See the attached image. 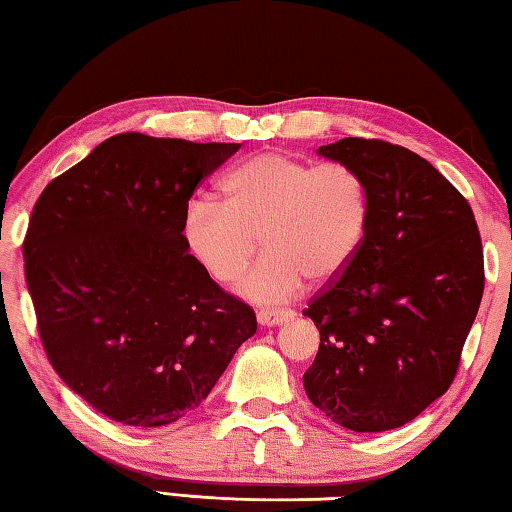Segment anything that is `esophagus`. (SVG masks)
<instances>
[{
  "label": "esophagus",
  "mask_w": 512,
  "mask_h": 512,
  "mask_svg": "<svg viewBox=\"0 0 512 512\" xmlns=\"http://www.w3.org/2000/svg\"><path fill=\"white\" fill-rule=\"evenodd\" d=\"M296 318L291 309H262L257 314V323L264 327H277L289 323V320Z\"/></svg>",
  "instance_id": "34e87169"
}]
</instances>
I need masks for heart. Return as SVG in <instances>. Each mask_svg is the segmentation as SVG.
<instances>
[{
	"label": "heart",
	"mask_w": 512,
	"mask_h": 512,
	"mask_svg": "<svg viewBox=\"0 0 512 512\" xmlns=\"http://www.w3.org/2000/svg\"><path fill=\"white\" fill-rule=\"evenodd\" d=\"M223 201L194 198L185 210L189 250L216 282L246 273L259 248L266 255L239 284L257 305H280L305 289L307 277L332 280L345 271L368 230L370 196L348 164L262 153L221 185Z\"/></svg>",
	"instance_id": "b5f03b06"
}]
</instances>
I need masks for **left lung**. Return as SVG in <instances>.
<instances>
[{"label": "left lung", "mask_w": 512, "mask_h": 512, "mask_svg": "<svg viewBox=\"0 0 512 512\" xmlns=\"http://www.w3.org/2000/svg\"><path fill=\"white\" fill-rule=\"evenodd\" d=\"M316 153L359 173L370 219L352 262L305 309L320 345L302 381L341 427L397 429L454 381L483 296L479 228L458 189L404 146L343 137Z\"/></svg>", "instance_id": "8db88e82"}]
</instances>
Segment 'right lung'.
<instances>
[{"label":"right lung","instance_id":"obj_1","mask_svg":"<svg viewBox=\"0 0 512 512\" xmlns=\"http://www.w3.org/2000/svg\"><path fill=\"white\" fill-rule=\"evenodd\" d=\"M241 144L121 133L51 180L24 273L60 379L110 420L164 427L201 406L257 329L183 235L194 189Z\"/></svg>","mask_w":512,"mask_h":512}]
</instances>
